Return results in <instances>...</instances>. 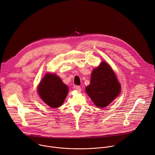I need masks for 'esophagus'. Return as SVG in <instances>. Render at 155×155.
<instances>
[{"mask_svg": "<svg viewBox=\"0 0 155 155\" xmlns=\"http://www.w3.org/2000/svg\"><path fill=\"white\" fill-rule=\"evenodd\" d=\"M75 89L78 90V91H81V87L80 86H76Z\"/></svg>", "mask_w": 155, "mask_h": 155, "instance_id": "1", "label": "esophagus"}]
</instances>
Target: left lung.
Instances as JSON below:
<instances>
[{"label": "left lung", "instance_id": "8db88e82", "mask_svg": "<svg viewBox=\"0 0 155 155\" xmlns=\"http://www.w3.org/2000/svg\"><path fill=\"white\" fill-rule=\"evenodd\" d=\"M85 91L97 107H105L120 94L121 85L110 66L102 61L93 70Z\"/></svg>", "mask_w": 155, "mask_h": 155}]
</instances>
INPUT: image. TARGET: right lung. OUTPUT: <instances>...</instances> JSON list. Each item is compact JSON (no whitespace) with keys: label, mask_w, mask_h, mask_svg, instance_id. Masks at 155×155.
<instances>
[{"label":"right lung","mask_w":155,"mask_h":155,"mask_svg":"<svg viewBox=\"0 0 155 155\" xmlns=\"http://www.w3.org/2000/svg\"><path fill=\"white\" fill-rule=\"evenodd\" d=\"M38 93L45 103L52 108L62 105L68 88L55 74H46L38 87Z\"/></svg>","instance_id":"add662e5"}]
</instances>
